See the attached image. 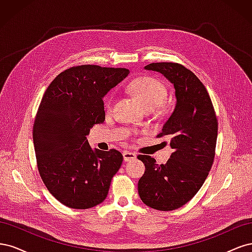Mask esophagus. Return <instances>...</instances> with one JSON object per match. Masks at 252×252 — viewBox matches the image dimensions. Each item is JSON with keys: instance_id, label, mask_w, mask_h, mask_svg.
Returning a JSON list of instances; mask_svg holds the SVG:
<instances>
[{"instance_id": "esophagus-1", "label": "esophagus", "mask_w": 252, "mask_h": 252, "mask_svg": "<svg viewBox=\"0 0 252 252\" xmlns=\"http://www.w3.org/2000/svg\"><path fill=\"white\" fill-rule=\"evenodd\" d=\"M123 157H124V161L128 162V161H131V159H134L136 158V155L134 154V152H130V151L125 150L123 152Z\"/></svg>"}]
</instances>
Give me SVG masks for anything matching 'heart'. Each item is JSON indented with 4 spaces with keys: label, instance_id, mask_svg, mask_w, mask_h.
<instances>
[{
    "label": "heart",
    "instance_id": "1",
    "mask_svg": "<svg viewBox=\"0 0 252 252\" xmlns=\"http://www.w3.org/2000/svg\"><path fill=\"white\" fill-rule=\"evenodd\" d=\"M129 93L134 94L144 105L147 111H152L159 107L167 98V88L159 80L152 77H142L135 79L127 85ZM112 107V96H109L105 102L106 110Z\"/></svg>",
    "mask_w": 252,
    "mask_h": 252
}]
</instances>
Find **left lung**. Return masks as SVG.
<instances>
[{
  "label": "left lung",
  "mask_w": 252,
  "mask_h": 252,
  "mask_svg": "<svg viewBox=\"0 0 252 252\" xmlns=\"http://www.w3.org/2000/svg\"><path fill=\"white\" fill-rule=\"evenodd\" d=\"M145 69L163 74L172 84L177 102L158 135L168 138L173 152L161 165L150 156L138 157L146 168L138 190L144 204L170 211L191 200L207 178L215 158L218 121L207 90L192 71L178 63H151Z\"/></svg>",
  "instance_id": "obj_1"
}]
</instances>
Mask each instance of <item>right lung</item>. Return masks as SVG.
<instances>
[{
  "label": "right lung",
  "instance_id": "add662e5",
  "mask_svg": "<svg viewBox=\"0 0 252 252\" xmlns=\"http://www.w3.org/2000/svg\"><path fill=\"white\" fill-rule=\"evenodd\" d=\"M128 73L125 68L75 66L60 73L42 97L32 132L37 169L67 207H94L108 194L123 156L93 149L86 135L105 120L103 97Z\"/></svg>",
  "mask_w": 252,
  "mask_h": 252
}]
</instances>
